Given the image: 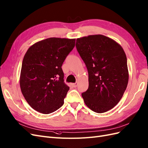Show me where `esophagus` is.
I'll use <instances>...</instances> for the list:
<instances>
[{
	"instance_id": "esophagus-1",
	"label": "esophagus",
	"mask_w": 148,
	"mask_h": 148,
	"mask_svg": "<svg viewBox=\"0 0 148 148\" xmlns=\"http://www.w3.org/2000/svg\"><path fill=\"white\" fill-rule=\"evenodd\" d=\"M72 86L73 88H76L78 86V83H73L72 84Z\"/></svg>"
}]
</instances>
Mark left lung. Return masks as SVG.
Listing matches in <instances>:
<instances>
[{"label": "left lung", "instance_id": "1", "mask_svg": "<svg viewBox=\"0 0 148 148\" xmlns=\"http://www.w3.org/2000/svg\"><path fill=\"white\" fill-rule=\"evenodd\" d=\"M76 47L88 71L89 87L82 94L85 104L106 112L118 104L127 87L126 54L119 43L102 34L78 38Z\"/></svg>", "mask_w": 148, "mask_h": 148}]
</instances>
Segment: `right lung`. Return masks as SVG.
<instances>
[{
  "mask_svg": "<svg viewBox=\"0 0 148 148\" xmlns=\"http://www.w3.org/2000/svg\"><path fill=\"white\" fill-rule=\"evenodd\" d=\"M75 39L50 38L34 44L22 62L20 86L28 104L49 114L63 106L69 86L64 83L62 64L75 46Z\"/></svg>",
  "mask_w": 148,
  "mask_h": 148,
  "instance_id": "1",
  "label": "right lung"
}]
</instances>
